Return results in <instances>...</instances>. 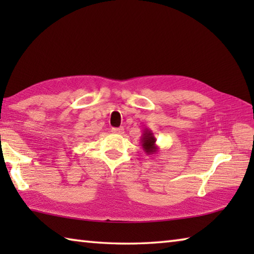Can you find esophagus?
I'll return each instance as SVG.
<instances>
[{"instance_id":"obj_1","label":"esophagus","mask_w":254,"mask_h":254,"mask_svg":"<svg viewBox=\"0 0 254 254\" xmlns=\"http://www.w3.org/2000/svg\"><path fill=\"white\" fill-rule=\"evenodd\" d=\"M124 130L122 127H113L112 128V133H114V134H123Z\"/></svg>"}]
</instances>
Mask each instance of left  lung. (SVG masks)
<instances>
[{
	"label": "left lung",
	"instance_id": "1",
	"mask_svg": "<svg viewBox=\"0 0 254 254\" xmlns=\"http://www.w3.org/2000/svg\"><path fill=\"white\" fill-rule=\"evenodd\" d=\"M141 147H142L143 151L148 154V156H153L158 152V145L156 144V136L152 133L150 128H144V131L141 135Z\"/></svg>",
	"mask_w": 254,
	"mask_h": 254
}]
</instances>
